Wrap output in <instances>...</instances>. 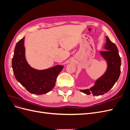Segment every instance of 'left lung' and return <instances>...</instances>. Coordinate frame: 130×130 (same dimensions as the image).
<instances>
[{
    "label": "left lung",
    "instance_id": "left-lung-1",
    "mask_svg": "<svg viewBox=\"0 0 130 130\" xmlns=\"http://www.w3.org/2000/svg\"><path fill=\"white\" fill-rule=\"evenodd\" d=\"M106 42L104 45L105 51L99 52L101 56L106 61L107 68L103 75L95 80L94 85L89 89H80L87 95H101L108 92L118 80L120 74L121 59L118 50L115 43L106 36Z\"/></svg>",
    "mask_w": 130,
    "mask_h": 130
}]
</instances>
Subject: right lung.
<instances>
[{
	"label": "right lung",
	"mask_w": 130,
	"mask_h": 130,
	"mask_svg": "<svg viewBox=\"0 0 130 130\" xmlns=\"http://www.w3.org/2000/svg\"><path fill=\"white\" fill-rule=\"evenodd\" d=\"M24 41L25 37L17 42L14 48L12 60L14 76L30 93L37 95L45 94L55 86L56 78L64 66L58 64L42 70L32 68L26 61Z\"/></svg>",
	"instance_id": "add662e5"
}]
</instances>
